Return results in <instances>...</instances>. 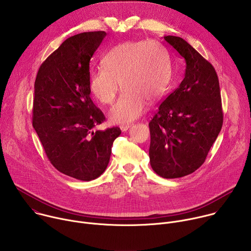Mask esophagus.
Returning <instances> with one entry per match:
<instances>
[{
    "label": "esophagus",
    "mask_w": 251,
    "mask_h": 251,
    "mask_svg": "<svg viewBox=\"0 0 251 251\" xmlns=\"http://www.w3.org/2000/svg\"><path fill=\"white\" fill-rule=\"evenodd\" d=\"M130 127H131V124H124V125H121V126H120V129H121L122 132H125V131H127Z\"/></svg>",
    "instance_id": "esophagus-1"
}]
</instances>
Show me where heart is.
<instances>
[{
    "label": "heart",
    "mask_w": 251,
    "mask_h": 251,
    "mask_svg": "<svg viewBox=\"0 0 251 251\" xmlns=\"http://www.w3.org/2000/svg\"><path fill=\"white\" fill-rule=\"evenodd\" d=\"M171 62L167 49L156 42H127L114 47L102 58V67L90 71L88 87L103 104H112L114 123H128L144 113L147 101L159 100L171 82Z\"/></svg>",
    "instance_id": "b5f03b06"
}]
</instances>
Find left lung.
<instances>
[{"label": "left lung", "instance_id": "obj_1", "mask_svg": "<svg viewBox=\"0 0 251 251\" xmlns=\"http://www.w3.org/2000/svg\"><path fill=\"white\" fill-rule=\"evenodd\" d=\"M186 61L185 77L149 123L150 163L165 178L194 173L204 162L224 122L218 75L185 40L164 37Z\"/></svg>", "mask_w": 251, "mask_h": 251}]
</instances>
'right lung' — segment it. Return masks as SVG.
<instances>
[{
    "label": "right lung",
    "mask_w": 251,
    "mask_h": 251,
    "mask_svg": "<svg viewBox=\"0 0 251 251\" xmlns=\"http://www.w3.org/2000/svg\"><path fill=\"white\" fill-rule=\"evenodd\" d=\"M105 31L65 40L41 65L34 82L32 126L60 173L89 182L109 163L118 127L93 131L105 117L90 98L89 62Z\"/></svg>",
    "instance_id": "obj_1"
}]
</instances>
